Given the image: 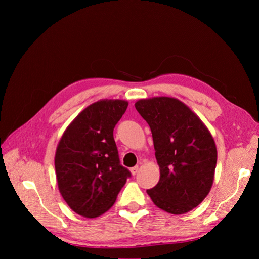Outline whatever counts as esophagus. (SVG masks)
<instances>
[{
    "instance_id": "1",
    "label": "esophagus",
    "mask_w": 259,
    "mask_h": 259,
    "mask_svg": "<svg viewBox=\"0 0 259 259\" xmlns=\"http://www.w3.org/2000/svg\"><path fill=\"white\" fill-rule=\"evenodd\" d=\"M138 170H139V166H138V165H136V166H133V168L130 169V171H131V174H133L134 176H135V175L138 172Z\"/></svg>"
}]
</instances>
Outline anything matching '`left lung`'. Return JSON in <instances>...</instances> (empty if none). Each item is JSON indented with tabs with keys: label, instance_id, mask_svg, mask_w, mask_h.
I'll return each mask as SVG.
<instances>
[{
	"label": "left lung",
	"instance_id": "8db88e82",
	"mask_svg": "<svg viewBox=\"0 0 259 259\" xmlns=\"http://www.w3.org/2000/svg\"><path fill=\"white\" fill-rule=\"evenodd\" d=\"M135 106L150 125L160 166V181L147 194L166 212L190 211L202 202L212 185L217 163L213 138L178 99H142Z\"/></svg>",
	"mask_w": 259,
	"mask_h": 259
}]
</instances>
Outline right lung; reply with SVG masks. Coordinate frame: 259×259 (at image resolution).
I'll use <instances>...</instances> for the list:
<instances>
[{"mask_svg":"<svg viewBox=\"0 0 259 259\" xmlns=\"http://www.w3.org/2000/svg\"><path fill=\"white\" fill-rule=\"evenodd\" d=\"M124 100H99L82 111L65 131L55 156L61 196L88 218L112 207L131 172L120 163L113 130L125 113Z\"/></svg>","mask_w":259,"mask_h":259,"instance_id":"right-lung-1","label":"right lung"}]
</instances>
